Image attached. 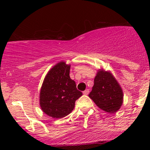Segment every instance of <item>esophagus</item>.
<instances>
[{"instance_id":"esophagus-1","label":"esophagus","mask_w":150,"mask_h":150,"mask_svg":"<svg viewBox=\"0 0 150 150\" xmlns=\"http://www.w3.org/2000/svg\"><path fill=\"white\" fill-rule=\"evenodd\" d=\"M88 93H89L88 89H86V90H85L83 92V93L84 95H88Z\"/></svg>"}]
</instances>
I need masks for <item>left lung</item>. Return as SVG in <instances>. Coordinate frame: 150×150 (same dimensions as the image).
Segmentation results:
<instances>
[{
    "label": "left lung",
    "mask_w": 150,
    "mask_h": 150,
    "mask_svg": "<svg viewBox=\"0 0 150 150\" xmlns=\"http://www.w3.org/2000/svg\"><path fill=\"white\" fill-rule=\"evenodd\" d=\"M99 108L108 113H115L123 102L122 88L112 74L99 69L94 78L92 91L88 95Z\"/></svg>",
    "instance_id": "1"
}]
</instances>
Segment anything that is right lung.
Instances as JSON below:
<instances>
[{"instance_id":"right-lung-1","label":"right lung","mask_w":150,"mask_h":150,"mask_svg":"<svg viewBox=\"0 0 150 150\" xmlns=\"http://www.w3.org/2000/svg\"><path fill=\"white\" fill-rule=\"evenodd\" d=\"M70 64L59 62L46 74L40 91V106L43 112L54 118L68 115L75 101L83 95L69 77Z\"/></svg>"}]
</instances>
